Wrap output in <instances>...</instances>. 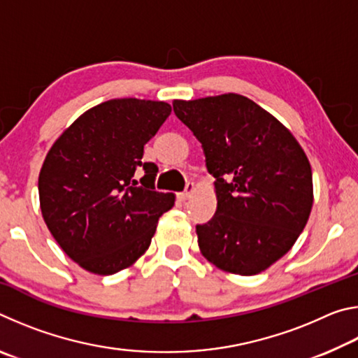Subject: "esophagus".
<instances>
[{
  "instance_id": "obj_1",
  "label": "esophagus",
  "mask_w": 358,
  "mask_h": 358,
  "mask_svg": "<svg viewBox=\"0 0 358 358\" xmlns=\"http://www.w3.org/2000/svg\"><path fill=\"white\" fill-rule=\"evenodd\" d=\"M194 191H196V185L194 183H187L186 185V189L183 191V192H178V199L181 202H185V201H187V199H189L192 194H194Z\"/></svg>"
}]
</instances>
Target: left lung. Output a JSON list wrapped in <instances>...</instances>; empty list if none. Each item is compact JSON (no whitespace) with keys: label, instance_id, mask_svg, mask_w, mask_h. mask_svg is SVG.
<instances>
[{"label":"left lung","instance_id":"8db88e82","mask_svg":"<svg viewBox=\"0 0 358 358\" xmlns=\"http://www.w3.org/2000/svg\"><path fill=\"white\" fill-rule=\"evenodd\" d=\"M173 112L202 143L216 178V213L196 226L202 256L234 275L266 270L294 246L311 213L305 151L286 126L241 94L175 99Z\"/></svg>","mask_w":358,"mask_h":358}]
</instances>
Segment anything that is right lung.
Wrapping results in <instances>:
<instances>
[{"instance_id":"1","label":"right lung","mask_w":358,"mask_h":358,"mask_svg":"<svg viewBox=\"0 0 358 358\" xmlns=\"http://www.w3.org/2000/svg\"><path fill=\"white\" fill-rule=\"evenodd\" d=\"M171 104L110 99L82 113L48 150L39 173L42 217L62 250L90 273L113 275L148 250L175 194L155 191L143 145ZM144 169L138 184L134 173Z\"/></svg>"}]
</instances>
